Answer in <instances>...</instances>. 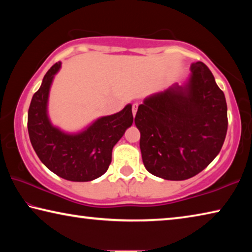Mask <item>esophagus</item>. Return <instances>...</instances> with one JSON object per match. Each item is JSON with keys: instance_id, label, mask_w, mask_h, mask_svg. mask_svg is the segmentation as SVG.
Here are the masks:
<instances>
[{"instance_id": "34e87169", "label": "esophagus", "mask_w": 252, "mask_h": 252, "mask_svg": "<svg viewBox=\"0 0 252 252\" xmlns=\"http://www.w3.org/2000/svg\"><path fill=\"white\" fill-rule=\"evenodd\" d=\"M138 106H139L138 103L132 104V113H133V116H135V114H136V111H138Z\"/></svg>"}]
</instances>
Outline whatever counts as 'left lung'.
Masks as SVG:
<instances>
[{
    "label": "left lung",
    "mask_w": 252,
    "mask_h": 252,
    "mask_svg": "<svg viewBox=\"0 0 252 252\" xmlns=\"http://www.w3.org/2000/svg\"><path fill=\"white\" fill-rule=\"evenodd\" d=\"M185 87L174 84L139 105L135 126L142 161L153 176L187 180L218 156L228 129L227 102L202 62L191 64Z\"/></svg>",
    "instance_id": "8db88e82"
}]
</instances>
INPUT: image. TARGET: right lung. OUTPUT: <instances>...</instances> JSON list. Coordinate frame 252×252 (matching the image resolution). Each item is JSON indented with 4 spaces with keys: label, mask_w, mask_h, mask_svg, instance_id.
Instances as JSON below:
<instances>
[{
    "label": "right lung",
    "mask_w": 252,
    "mask_h": 252,
    "mask_svg": "<svg viewBox=\"0 0 252 252\" xmlns=\"http://www.w3.org/2000/svg\"><path fill=\"white\" fill-rule=\"evenodd\" d=\"M60 67L61 62L46 72L32 97L28 113L30 141L42 163L57 176L76 182L94 180L106 172L113 147L132 126V105L97 119L80 133H65L51 125L46 110L51 83Z\"/></svg>",
    "instance_id": "add662e5"
}]
</instances>
